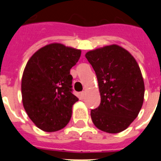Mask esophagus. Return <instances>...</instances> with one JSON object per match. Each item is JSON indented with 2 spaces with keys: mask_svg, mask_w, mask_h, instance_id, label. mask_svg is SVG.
Segmentation results:
<instances>
[{
  "mask_svg": "<svg viewBox=\"0 0 161 161\" xmlns=\"http://www.w3.org/2000/svg\"><path fill=\"white\" fill-rule=\"evenodd\" d=\"M85 96H86V92L85 91H83V92H81L80 93V97H81V98H85Z\"/></svg>",
  "mask_w": 161,
  "mask_h": 161,
  "instance_id": "1",
  "label": "esophagus"
}]
</instances>
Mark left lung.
<instances>
[{"mask_svg":"<svg viewBox=\"0 0 161 161\" xmlns=\"http://www.w3.org/2000/svg\"><path fill=\"white\" fill-rule=\"evenodd\" d=\"M85 57L95 71L101 97L99 106L91 110L93 125L103 132H122L136 119L144 103L140 66L117 44L88 51Z\"/></svg>","mask_w":161,"mask_h":161,"instance_id":"1","label":"left lung"}]
</instances>
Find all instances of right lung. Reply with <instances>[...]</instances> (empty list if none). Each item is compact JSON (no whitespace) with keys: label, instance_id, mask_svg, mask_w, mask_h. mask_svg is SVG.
<instances>
[{"label":"right lung","instance_id":"right-lung-1","mask_svg":"<svg viewBox=\"0 0 161 161\" xmlns=\"http://www.w3.org/2000/svg\"><path fill=\"white\" fill-rule=\"evenodd\" d=\"M80 49L54 42L42 47L26 63L21 78L22 104L34 125L55 132L68 125L78 98L72 93L70 69Z\"/></svg>","mask_w":161,"mask_h":161}]
</instances>
